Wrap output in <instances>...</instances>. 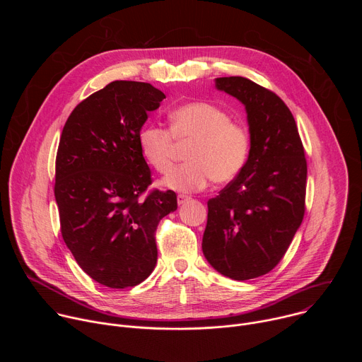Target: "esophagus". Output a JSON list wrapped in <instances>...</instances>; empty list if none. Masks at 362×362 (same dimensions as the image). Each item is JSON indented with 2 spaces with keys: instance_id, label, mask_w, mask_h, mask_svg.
Returning <instances> with one entry per match:
<instances>
[{
  "instance_id": "1",
  "label": "esophagus",
  "mask_w": 362,
  "mask_h": 362,
  "mask_svg": "<svg viewBox=\"0 0 362 362\" xmlns=\"http://www.w3.org/2000/svg\"><path fill=\"white\" fill-rule=\"evenodd\" d=\"M187 200H190L189 196H186V194H177V203H179V204H183V203H186Z\"/></svg>"
}]
</instances>
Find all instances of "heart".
<instances>
[{
  "label": "heart",
  "mask_w": 362,
  "mask_h": 362,
  "mask_svg": "<svg viewBox=\"0 0 362 362\" xmlns=\"http://www.w3.org/2000/svg\"><path fill=\"white\" fill-rule=\"evenodd\" d=\"M170 130L147 123L139 133V147L146 162L159 173H168L175 162L178 143L187 148V163L175 168L163 186L176 192H196L208 187L215 179L219 183L233 180L243 169L250 137L247 129L232 122L229 115L206 101L186 103L170 115Z\"/></svg>",
  "instance_id": "heart-1"
}]
</instances>
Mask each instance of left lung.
<instances>
[{
	"instance_id": "left-lung-1",
	"label": "left lung",
	"mask_w": 362,
	"mask_h": 362,
	"mask_svg": "<svg viewBox=\"0 0 362 362\" xmlns=\"http://www.w3.org/2000/svg\"><path fill=\"white\" fill-rule=\"evenodd\" d=\"M215 87L245 106L250 148L240 173L208 202L202 250L219 274L246 281L279 264L302 223L305 151L275 93L245 77H219Z\"/></svg>"
}]
</instances>
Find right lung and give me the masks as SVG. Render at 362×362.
Instances as JSON below:
<instances>
[{
  "mask_svg": "<svg viewBox=\"0 0 362 362\" xmlns=\"http://www.w3.org/2000/svg\"><path fill=\"white\" fill-rule=\"evenodd\" d=\"M165 93L148 83L113 81L83 100L62 133L54 194L62 235L80 268L95 282L123 289L156 267L154 230L177 209L172 190H153L139 147L147 113Z\"/></svg>",
  "mask_w": 362,
  "mask_h": 362,
  "instance_id": "add662e5",
  "label": "right lung"
}]
</instances>
